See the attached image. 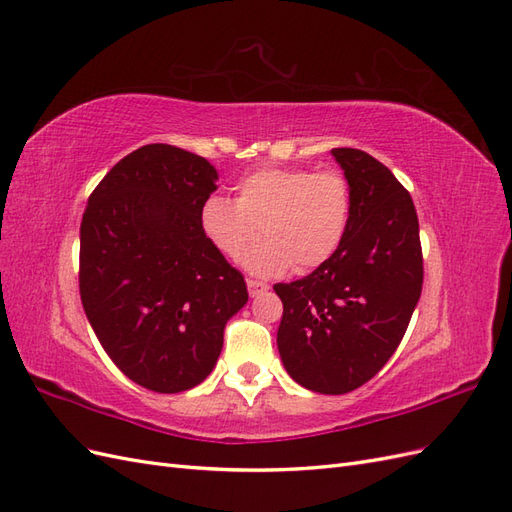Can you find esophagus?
Returning a JSON list of instances; mask_svg holds the SVG:
<instances>
[{
    "label": "esophagus",
    "instance_id": "34e87169",
    "mask_svg": "<svg viewBox=\"0 0 512 512\" xmlns=\"http://www.w3.org/2000/svg\"><path fill=\"white\" fill-rule=\"evenodd\" d=\"M267 290H269V286H267V284L256 282V280H247V292H250V297H252V299L260 297V294H265Z\"/></svg>",
    "mask_w": 512,
    "mask_h": 512
}]
</instances>
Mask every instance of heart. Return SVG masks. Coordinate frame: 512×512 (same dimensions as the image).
<instances>
[{
	"label": "heart",
	"mask_w": 512,
	"mask_h": 512,
	"mask_svg": "<svg viewBox=\"0 0 512 512\" xmlns=\"http://www.w3.org/2000/svg\"><path fill=\"white\" fill-rule=\"evenodd\" d=\"M235 200L211 194L200 207V228L211 245L239 260L262 231L268 239L243 258L245 269L275 277L297 265L322 267L342 247L350 226L348 181L301 166H265L235 183Z\"/></svg>",
	"instance_id": "b5f03b06"
}]
</instances>
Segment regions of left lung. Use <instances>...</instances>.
I'll use <instances>...</instances> for the list:
<instances>
[{
    "instance_id": "left-lung-1",
    "label": "left lung",
    "mask_w": 512,
    "mask_h": 512,
    "mask_svg": "<svg viewBox=\"0 0 512 512\" xmlns=\"http://www.w3.org/2000/svg\"><path fill=\"white\" fill-rule=\"evenodd\" d=\"M352 196L346 239L322 267L273 290L284 303L277 350L290 378L342 395L397 350L423 288L418 218L408 190L361 149H331Z\"/></svg>"
}]
</instances>
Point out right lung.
<instances>
[{
  "label": "right lung",
  "instance_id": "right-lung-1",
  "mask_svg": "<svg viewBox=\"0 0 512 512\" xmlns=\"http://www.w3.org/2000/svg\"><path fill=\"white\" fill-rule=\"evenodd\" d=\"M218 170L173 145H145L91 192L79 288L111 361L156 393H181L218 363L224 327L247 303L243 275L200 228Z\"/></svg>",
  "mask_w": 512,
  "mask_h": 512
}]
</instances>
